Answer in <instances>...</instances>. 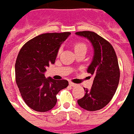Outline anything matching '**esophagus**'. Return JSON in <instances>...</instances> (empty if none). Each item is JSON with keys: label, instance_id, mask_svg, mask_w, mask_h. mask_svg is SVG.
Here are the masks:
<instances>
[{"label": "esophagus", "instance_id": "obj_1", "mask_svg": "<svg viewBox=\"0 0 134 134\" xmlns=\"http://www.w3.org/2000/svg\"><path fill=\"white\" fill-rule=\"evenodd\" d=\"M69 85L71 86V87H76V84H74V83H72V82H69Z\"/></svg>", "mask_w": 134, "mask_h": 134}]
</instances>
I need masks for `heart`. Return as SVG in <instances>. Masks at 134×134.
I'll use <instances>...</instances> for the list:
<instances>
[{
    "mask_svg": "<svg viewBox=\"0 0 134 134\" xmlns=\"http://www.w3.org/2000/svg\"><path fill=\"white\" fill-rule=\"evenodd\" d=\"M83 49H85L87 50V46L86 44L83 43V42H76L74 44V50L75 51H77V50H83ZM60 52V50H59Z\"/></svg>",
    "mask_w": 134,
    "mask_h": 134,
    "instance_id": "heart-1",
    "label": "heart"
}]
</instances>
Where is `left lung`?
<instances>
[{"label":"left lung","mask_w":134,"mask_h":134,"mask_svg":"<svg viewBox=\"0 0 134 134\" xmlns=\"http://www.w3.org/2000/svg\"><path fill=\"white\" fill-rule=\"evenodd\" d=\"M76 35L89 40L94 49L92 61L87 69L94 76L92 86L90 90L84 88L85 95L77 102L86 110H99L110 102L117 90L120 79L117 55L110 43L95 32L83 31Z\"/></svg>","instance_id":"8db88e82"}]
</instances>
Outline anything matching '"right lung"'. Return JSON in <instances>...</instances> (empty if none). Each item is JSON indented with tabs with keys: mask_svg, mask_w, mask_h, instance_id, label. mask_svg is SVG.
<instances>
[{
	"mask_svg": "<svg viewBox=\"0 0 134 134\" xmlns=\"http://www.w3.org/2000/svg\"><path fill=\"white\" fill-rule=\"evenodd\" d=\"M71 33H45L35 37L21 47L15 64L16 81L29 108L47 112L55 107L56 95L69 85L67 80L45 78L44 73L54 64L60 45Z\"/></svg>",
	"mask_w": 134,
	"mask_h": 134,
	"instance_id": "add662e5",
	"label": "right lung"
}]
</instances>
